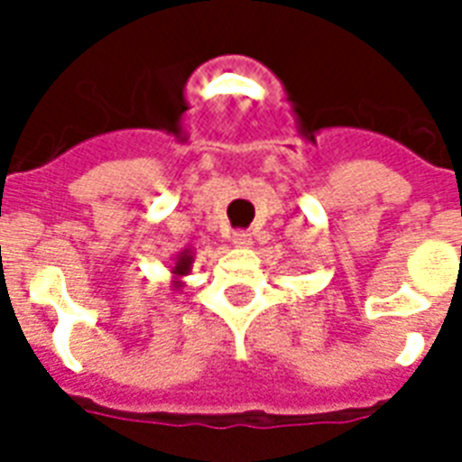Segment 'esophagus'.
<instances>
[{
  "mask_svg": "<svg viewBox=\"0 0 462 462\" xmlns=\"http://www.w3.org/2000/svg\"><path fill=\"white\" fill-rule=\"evenodd\" d=\"M232 245H235V246H249V245H252V235H249L246 230L232 232Z\"/></svg>",
  "mask_w": 462,
  "mask_h": 462,
  "instance_id": "34e87169",
  "label": "esophagus"
}]
</instances>
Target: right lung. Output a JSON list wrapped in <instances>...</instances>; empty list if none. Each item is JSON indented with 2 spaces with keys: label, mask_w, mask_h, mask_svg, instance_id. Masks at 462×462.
<instances>
[{
  "label": "right lung",
  "mask_w": 462,
  "mask_h": 462,
  "mask_svg": "<svg viewBox=\"0 0 462 462\" xmlns=\"http://www.w3.org/2000/svg\"><path fill=\"white\" fill-rule=\"evenodd\" d=\"M191 266H194V249L187 246V249H181V252L174 254L172 259V288L181 290L184 288V278L191 273Z\"/></svg>",
  "instance_id": "add662e5"
}]
</instances>
